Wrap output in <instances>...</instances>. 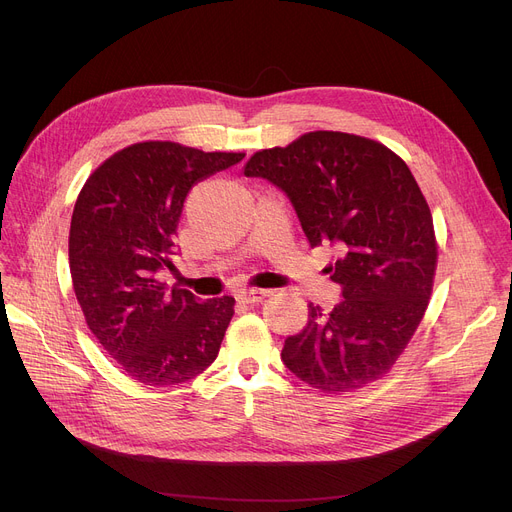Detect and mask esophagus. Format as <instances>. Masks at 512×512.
Here are the masks:
<instances>
[{"instance_id":"34e87169","label":"esophagus","mask_w":512,"mask_h":512,"mask_svg":"<svg viewBox=\"0 0 512 512\" xmlns=\"http://www.w3.org/2000/svg\"><path fill=\"white\" fill-rule=\"evenodd\" d=\"M267 294H270V290L265 288H242L236 292V299L240 303H261Z\"/></svg>"}]
</instances>
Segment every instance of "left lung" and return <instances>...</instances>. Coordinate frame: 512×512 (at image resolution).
<instances>
[{"label":"left lung","instance_id":"obj_1","mask_svg":"<svg viewBox=\"0 0 512 512\" xmlns=\"http://www.w3.org/2000/svg\"><path fill=\"white\" fill-rule=\"evenodd\" d=\"M245 176L278 186L309 245L338 255L328 274L342 301L328 313L309 303L284 365L328 394L380 380L421 324L436 274L434 220L409 166L378 141L315 130L257 151Z\"/></svg>","mask_w":512,"mask_h":512}]
</instances>
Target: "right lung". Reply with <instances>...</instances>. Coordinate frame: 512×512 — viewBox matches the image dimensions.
I'll list each match as a JSON object with an SVG mask.
<instances>
[{"mask_svg":"<svg viewBox=\"0 0 512 512\" xmlns=\"http://www.w3.org/2000/svg\"><path fill=\"white\" fill-rule=\"evenodd\" d=\"M245 153L170 141L130 145L89 176L70 222V274L87 326L120 369L145 386L197 378L220 353L234 299L199 301L168 288L174 236L191 188Z\"/></svg>","mask_w":512,"mask_h":512,"instance_id":"1","label":"right lung"}]
</instances>
